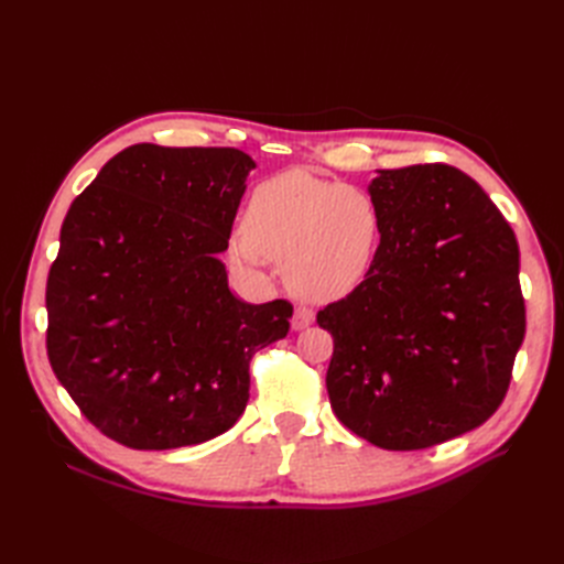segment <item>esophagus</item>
<instances>
[{
  "label": "esophagus",
  "mask_w": 564,
  "mask_h": 564,
  "mask_svg": "<svg viewBox=\"0 0 564 564\" xmlns=\"http://www.w3.org/2000/svg\"><path fill=\"white\" fill-rule=\"evenodd\" d=\"M313 322H315V313H313L311 308H305V305H299V308L294 311V319H292V327H294V332L308 329Z\"/></svg>",
  "instance_id": "esophagus-1"
}]
</instances>
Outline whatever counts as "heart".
Here are the masks:
<instances>
[{"instance_id": "1", "label": "heart", "mask_w": 564, "mask_h": 564, "mask_svg": "<svg viewBox=\"0 0 564 564\" xmlns=\"http://www.w3.org/2000/svg\"><path fill=\"white\" fill-rule=\"evenodd\" d=\"M383 247V214L365 187L289 169L253 187L247 226L235 228L228 251L237 265L263 270L284 263L301 296L334 301L360 286Z\"/></svg>"}]
</instances>
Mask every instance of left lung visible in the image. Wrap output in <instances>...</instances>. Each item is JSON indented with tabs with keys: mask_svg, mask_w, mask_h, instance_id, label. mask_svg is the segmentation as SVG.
Here are the masks:
<instances>
[{
	"mask_svg": "<svg viewBox=\"0 0 564 564\" xmlns=\"http://www.w3.org/2000/svg\"><path fill=\"white\" fill-rule=\"evenodd\" d=\"M383 247L369 278L317 313L334 336L336 419L371 445L425 449L482 425L524 338L520 249L497 204L447 164L379 169Z\"/></svg>",
	"mask_w": 564,
	"mask_h": 564,
	"instance_id": "1",
	"label": "left lung"
}]
</instances>
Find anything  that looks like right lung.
<instances>
[{
    "label": "right lung",
    "instance_id": "obj_1",
    "mask_svg": "<svg viewBox=\"0 0 564 564\" xmlns=\"http://www.w3.org/2000/svg\"><path fill=\"white\" fill-rule=\"evenodd\" d=\"M253 160L139 143L67 212L46 280V352L96 429L131 449L207 442L237 423L249 362L292 303L232 296L220 251Z\"/></svg>",
    "mask_w": 564,
    "mask_h": 564
}]
</instances>
